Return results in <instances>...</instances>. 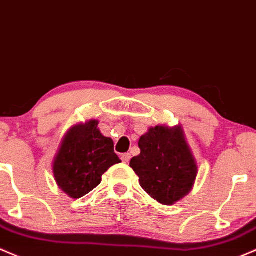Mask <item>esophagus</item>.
<instances>
[{
    "mask_svg": "<svg viewBox=\"0 0 256 256\" xmlns=\"http://www.w3.org/2000/svg\"><path fill=\"white\" fill-rule=\"evenodd\" d=\"M130 158H131L130 153H124V154H121V160H122L124 163H128V160H130Z\"/></svg>",
    "mask_w": 256,
    "mask_h": 256,
    "instance_id": "1",
    "label": "esophagus"
}]
</instances>
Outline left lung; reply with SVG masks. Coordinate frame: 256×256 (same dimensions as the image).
Listing matches in <instances>:
<instances>
[{
    "instance_id": "1",
    "label": "left lung",
    "mask_w": 256,
    "mask_h": 256,
    "mask_svg": "<svg viewBox=\"0 0 256 256\" xmlns=\"http://www.w3.org/2000/svg\"><path fill=\"white\" fill-rule=\"evenodd\" d=\"M138 147L141 153L130 160V166L148 195L170 206L192 192L198 166L182 126L150 128Z\"/></svg>"
}]
</instances>
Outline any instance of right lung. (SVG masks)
I'll use <instances>...</instances> for the list:
<instances>
[{"label": "right lung", "mask_w": 256, "mask_h": 256, "mask_svg": "<svg viewBox=\"0 0 256 256\" xmlns=\"http://www.w3.org/2000/svg\"><path fill=\"white\" fill-rule=\"evenodd\" d=\"M98 124L90 120L70 128L54 160L56 182L72 198L92 192L108 169L121 162L114 152V142L102 135Z\"/></svg>", "instance_id": "obj_1"}]
</instances>
